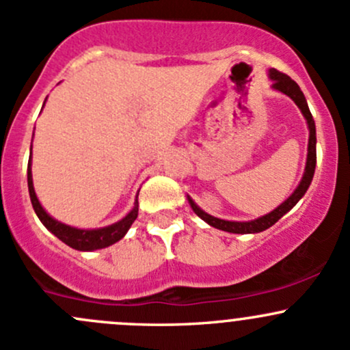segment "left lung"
<instances>
[{"label": "left lung", "instance_id": "8db88e82", "mask_svg": "<svg viewBox=\"0 0 350 350\" xmlns=\"http://www.w3.org/2000/svg\"><path fill=\"white\" fill-rule=\"evenodd\" d=\"M268 79L271 80V88L273 90L282 92L285 94L286 97L292 98L295 102L297 107L300 109V112L304 113L305 120H307V127H308V147H307V163H305V169H304V176H301L299 186L295 187L292 194L286 198L285 201L280 206L273 209V211L267 213V215L260 216V218L250 219V221H230V219H221L216 218V216L208 215V213L203 211L196 203L193 201V198L187 194V201H189L191 208L193 211L200 216L203 221H206L209 226L218 228V230L228 231V233H237V234H250V233H260V231L268 230L270 226H273L278 219L282 218L283 215L290 211L299 201L304 198V194L307 193L308 186H310L312 179H314V172H315V164H317V135H315V122L314 117H312L310 109H308L307 100H305L304 92L300 90V87L297 85V82H293L288 75L285 73H280L278 70L270 68L268 70Z\"/></svg>", "mask_w": 350, "mask_h": 350}]
</instances>
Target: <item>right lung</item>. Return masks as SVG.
Segmentation results:
<instances>
[{
    "mask_svg": "<svg viewBox=\"0 0 350 350\" xmlns=\"http://www.w3.org/2000/svg\"><path fill=\"white\" fill-rule=\"evenodd\" d=\"M33 135H35V132H33ZM29 150H31V147H29ZM28 191L33 209H35L36 216H38L40 221L43 223V226H45L50 233H53L58 240L64 241L65 245L70 246V248L79 250V252H95V250L107 248V246L113 245V243L122 240V238L126 237L129 228L132 226V223L135 221V218H137L139 215V201L137 198H135L134 206H132L131 211H129L122 219H119V221L113 224H109V226L85 230V228H75L58 221V219H55L53 216H50L49 213H46V209L43 208L42 203L38 201V198H36L31 176V152H29L28 161Z\"/></svg>",
    "mask_w": 350,
    "mask_h": 350,
    "instance_id": "obj_1",
    "label": "right lung"
}]
</instances>
